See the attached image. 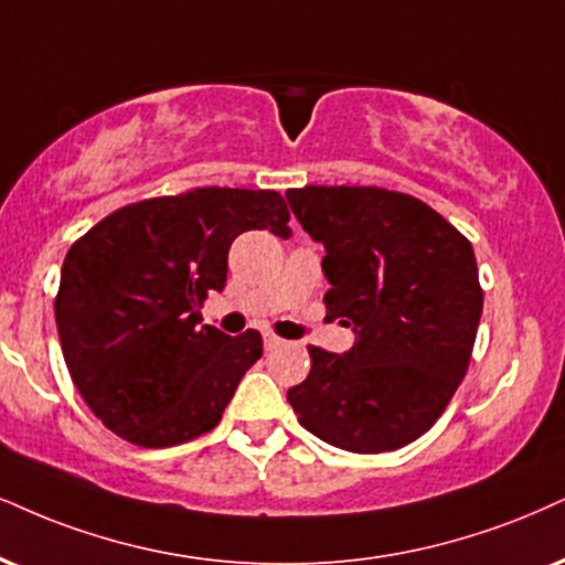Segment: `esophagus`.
I'll return each mask as SVG.
<instances>
[{"mask_svg": "<svg viewBox=\"0 0 565 565\" xmlns=\"http://www.w3.org/2000/svg\"><path fill=\"white\" fill-rule=\"evenodd\" d=\"M285 343L282 338H277V335H271V332H267V335H264V348H267V351H275V348H280Z\"/></svg>", "mask_w": 565, "mask_h": 565, "instance_id": "esophagus-1", "label": "esophagus"}]
</instances>
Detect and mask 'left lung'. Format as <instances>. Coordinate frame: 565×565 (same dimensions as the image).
Instances as JSON below:
<instances>
[{
  "instance_id": "8db88e82",
  "label": "left lung",
  "mask_w": 565,
  "mask_h": 565,
  "mask_svg": "<svg viewBox=\"0 0 565 565\" xmlns=\"http://www.w3.org/2000/svg\"><path fill=\"white\" fill-rule=\"evenodd\" d=\"M285 196L327 250V317L356 332L343 356L309 345L290 406L335 448L398 450L440 419L469 369L484 303L475 248L408 193L306 185Z\"/></svg>"
}]
</instances>
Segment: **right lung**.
Here are the masks:
<instances>
[{
	"mask_svg": "<svg viewBox=\"0 0 565 565\" xmlns=\"http://www.w3.org/2000/svg\"><path fill=\"white\" fill-rule=\"evenodd\" d=\"M275 191L193 188L104 217L70 246L54 319L75 387L107 429L170 448L214 429L262 335L201 324L209 290L227 280L230 243L246 230L288 238Z\"/></svg>",
	"mask_w": 565,
	"mask_h": 565,
	"instance_id": "obj_1",
	"label": "right lung"
}]
</instances>
